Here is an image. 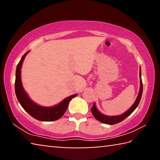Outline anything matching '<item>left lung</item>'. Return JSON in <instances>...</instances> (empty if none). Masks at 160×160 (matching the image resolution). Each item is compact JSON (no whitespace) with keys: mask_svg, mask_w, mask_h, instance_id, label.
Returning a JSON list of instances; mask_svg holds the SVG:
<instances>
[{"mask_svg":"<svg viewBox=\"0 0 160 160\" xmlns=\"http://www.w3.org/2000/svg\"><path fill=\"white\" fill-rule=\"evenodd\" d=\"M139 75H140V90H139V92L138 94V97L136 99H135V102L133 103V104L132 105L131 107L129 109L126 111V112H124L121 115H117V116H107V115H104L102 113L98 110V109L97 108L96 104L94 103L93 107H92L91 109V112L92 115L94 116V117L97 120H98L99 121L102 123H106V124H109V125H113V124H116L121 121H123L126 118L128 117L129 115H131V113L134 112V110L136 109L138 106L139 103L140 99H141L142 97V79H141V68H140V71H139Z\"/></svg>","mask_w":160,"mask_h":160,"instance_id":"8db88e82","label":"left lung"}]
</instances>
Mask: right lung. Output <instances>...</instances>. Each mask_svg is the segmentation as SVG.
I'll return each mask as SVG.
<instances>
[{
    "label": "right lung",
    "instance_id": "1",
    "mask_svg": "<svg viewBox=\"0 0 160 160\" xmlns=\"http://www.w3.org/2000/svg\"><path fill=\"white\" fill-rule=\"evenodd\" d=\"M29 51L24 54L21 60L18 64L15 73V90L16 97L18 102H20L22 107L28 112L29 115L35 119L42 121H53L61 118L64 113L67 110L69 102L78 94H75L71 96L68 97L58 104L53 107H43L34 102L28 96V94L24 89L21 80V68L22 66L23 61L25 60L27 54Z\"/></svg>",
    "mask_w": 160,
    "mask_h": 160
}]
</instances>
